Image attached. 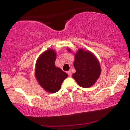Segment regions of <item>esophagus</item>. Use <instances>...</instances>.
<instances>
[{
    "instance_id": "34e87169",
    "label": "esophagus",
    "mask_w": 130,
    "mask_h": 130,
    "mask_svg": "<svg viewBox=\"0 0 130 130\" xmlns=\"http://www.w3.org/2000/svg\"><path fill=\"white\" fill-rule=\"evenodd\" d=\"M67 74H68V76H69V77H71V76H72V73H71V71H67Z\"/></svg>"
}]
</instances>
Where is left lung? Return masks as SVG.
<instances>
[{"label": "left lung", "mask_w": 130, "mask_h": 130, "mask_svg": "<svg viewBox=\"0 0 130 130\" xmlns=\"http://www.w3.org/2000/svg\"><path fill=\"white\" fill-rule=\"evenodd\" d=\"M74 58L76 73L73 74V77L81 87H90L97 80L101 73L97 59L93 54L81 49L79 50Z\"/></svg>", "instance_id": "left-lung-1"}]
</instances>
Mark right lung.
<instances>
[{
    "label": "right lung",
    "instance_id": "add662e5",
    "mask_svg": "<svg viewBox=\"0 0 130 130\" xmlns=\"http://www.w3.org/2000/svg\"><path fill=\"white\" fill-rule=\"evenodd\" d=\"M56 53L53 50L43 53L37 60L35 77L44 90L56 93L60 89L61 84L68 77L66 73L55 65Z\"/></svg>",
    "mask_w": 130,
    "mask_h": 130
}]
</instances>
